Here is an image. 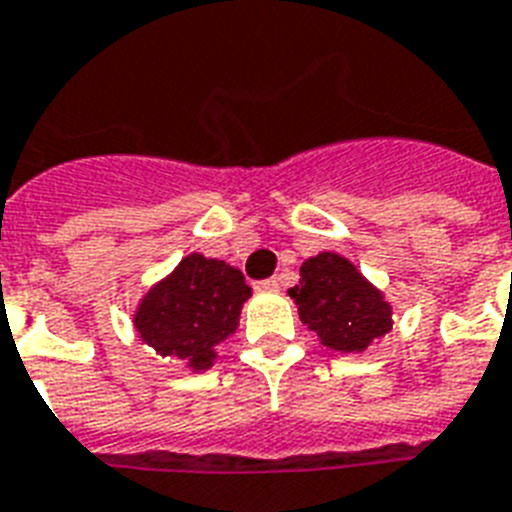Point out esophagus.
Wrapping results in <instances>:
<instances>
[{
	"instance_id": "1",
	"label": "esophagus",
	"mask_w": 512,
	"mask_h": 512,
	"mask_svg": "<svg viewBox=\"0 0 512 512\" xmlns=\"http://www.w3.org/2000/svg\"><path fill=\"white\" fill-rule=\"evenodd\" d=\"M257 292H278V278H265V281H257Z\"/></svg>"
}]
</instances>
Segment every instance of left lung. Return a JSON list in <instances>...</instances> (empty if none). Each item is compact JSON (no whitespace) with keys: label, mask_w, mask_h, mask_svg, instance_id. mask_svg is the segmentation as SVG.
Returning a JSON list of instances; mask_svg holds the SVG:
<instances>
[{"label":"left lung","mask_w":512,"mask_h":512,"mask_svg":"<svg viewBox=\"0 0 512 512\" xmlns=\"http://www.w3.org/2000/svg\"><path fill=\"white\" fill-rule=\"evenodd\" d=\"M289 297L297 299L302 323L331 350L360 355L392 328L389 302L350 260L334 252L305 260L299 268V286L289 289Z\"/></svg>","instance_id":"1"}]
</instances>
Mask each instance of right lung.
Returning a JSON list of instances; mask_svg holds the SVG:
<instances>
[{"label": "right lung", "mask_w": 512, "mask_h": 512, "mask_svg": "<svg viewBox=\"0 0 512 512\" xmlns=\"http://www.w3.org/2000/svg\"><path fill=\"white\" fill-rule=\"evenodd\" d=\"M249 294L242 270L189 255L141 299L134 326L152 350L205 371L213 365L215 347L239 326Z\"/></svg>", "instance_id": "right-lung-1"}]
</instances>
